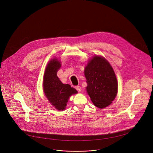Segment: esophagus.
<instances>
[{
    "label": "esophagus",
    "instance_id": "obj_1",
    "mask_svg": "<svg viewBox=\"0 0 153 153\" xmlns=\"http://www.w3.org/2000/svg\"><path fill=\"white\" fill-rule=\"evenodd\" d=\"M76 89L79 91V92H81V87L80 86H76Z\"/></svg>",
    "mask_w": 153,
    "mask_h": 153
}]
</instances>
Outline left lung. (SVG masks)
I'll return each mask as SVG.
<instances>
[{
	"label": "left lung",
	"mask_w": 153,
	"mask_h": 153,
	"mask_svg": "<svg viewBox=\"0 0 153 153\" xmlns=\"http://www.w3.org/2000/svg\"><path fill=\"white\" fill-rule=\"evenodd\" d=\"M86 89L96 107L104 108L115 99L118 84L115 73L109 62L102 56H95L85 67Z\"/></svg>",
	"instance_id": "8db88e82"
}]
</instances>
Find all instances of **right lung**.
<instances>
[{
	"label": "right lung",
	"instance_id": "obj_1",
	"mask_svg": "<svg viewBox=\"0 0 153 153\" xmlns=\"http://www.w3.org/2000/svg\"><path fill=\"white\" fill-rule=\"evenodd\" d=\"M61 66V62L57 58H52L46 66L43 80L44 94L58 111L65 109L69 97L77 94L76 89L69 84H63L57 77V73Z\"/></svg>",
	"mask_w": 153,
	"mask_h": 153
}]
</instances>
